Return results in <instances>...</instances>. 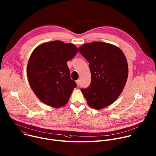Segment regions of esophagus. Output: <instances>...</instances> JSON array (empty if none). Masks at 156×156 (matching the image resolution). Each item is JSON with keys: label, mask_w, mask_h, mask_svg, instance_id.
Returning <instances> with one entry per match:
<instances>
[{"label": "esophagus", "mask_w": 156, "mask_h": 156, "mask_svg": "<svg viewBox=\"0 0 156 156\" xmlns=\"http://www.w3.org/2000/svg\"><path fill=\"white\" fill-rule=\"evenodd\" d=\"M76 84H77V86H79L80 85V80H76Z\"/></svg>", "instance_id": "34e87169"}]
</instances>
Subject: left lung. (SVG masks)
Masks as SVG:
<instances>
[{"label":"left lung","instance_id":"1","mask_svg":"<svg viewBox=\"0 0 156 156\" xmlns=\"http://www.w3.org/2000/svg\"><path fill=\"white\" fill-rule=\"evenodd\" d=\"M89 62L91 83L81 90L88 105L95 110L105 108L121 94L128 77L127 59L121 49L101 41L87 43L78 48Z\"/></svg>","mask_w":156,"mask_h":156}]
</instances>
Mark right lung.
I'll list each match as a JSON object with an SVG mask.
<instances>
[{
	"instance_id": "add662e5",
	"label": "right lung",
	"mask_w": 156,
	"mask_h": 156,
	"mask_svg": "<svg viewBox=\"0 0 156 156\" xmlns=\"http://www.w3.org/2000/svg\"><path fill=\"white\" fill-rule=\"evenodd\" d=\"M78 48L59 40L46 42L32 52L27 67V78L36 96L45 104L59 108L68 102L76 84L70 78L67 62Z\"/></svg>"
}]
</instances>
